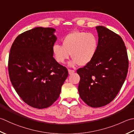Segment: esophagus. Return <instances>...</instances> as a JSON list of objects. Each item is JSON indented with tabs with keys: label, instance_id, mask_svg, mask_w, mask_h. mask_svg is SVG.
<instances>
[{
	"label": "esophagus",
	"instance_id": "obj_1",
	"mask_svg": "<svg viewBox=\"0 0 134 134\" xmlns=\"http://www.w3.org/2000/svg\"><path fill=\"white\" fill-rule=\"evenodd\" d=\"M75 72V70H72V69H68V72H69V75L73 74V73H74Z\"/></svg>",
	"mask_w": 134,
	"mask_h": 134
}]
</instances>
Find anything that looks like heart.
I'll list each match as a JSON object with an SVG mask.
<instances>
[{
	"instance_id": "1",
	"label": "heart",
	"mask_w": 134,
	"mask_h": 134,
	"mask_svg": "<svg viewBox=\"0 0 134 134\" xmlns=\"http://www.w3.org/2000/svg\"><path fill=\"white\" fill-rule=\"evenodd\" d=\"M62 46L55 44L52 47L54 58L59 63L69 58L73 59L70 65L85 66L91 62L97 53L98 41L92 33L74 31L66 35L62 40Z\"/></svg>"
}]
</instances>
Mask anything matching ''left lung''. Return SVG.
Masks as SVG:
<instances>
[{"label": "left lung", "mask_w": 134, "mask_h": 134, "mask_svg": "<svg viewBox=\"0 0 134 134\" xmlns=\"http://www.w3.org/2000/svg\"><path fill=\"white\" fill-rule=\"evenodd\" d=\"M98 34L97 53L92 61L77 70L80 75L79 96L87 105L99 108L115 98L127 77L126 47L118 34L102 26Z\"/></svg>", "instance_id": "8db88e82"}]
</instances>
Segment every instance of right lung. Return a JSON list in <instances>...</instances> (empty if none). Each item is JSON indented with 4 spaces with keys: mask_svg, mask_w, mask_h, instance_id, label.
Instances as JSON below:
<instances>
[{
    "mask_svg": "<svg viewBox=\"0 0 134 134\" xmlns=\"http://www.w3.org/2000/svg\"><path fill=\"white\" fill-rule=\"evenodd\" d=\"M55 29L37 27L22 33L10 48L8 70L11 82L26 104L50 107L58 99L68 76L66 67L54 58Z\"/></svg>",
    "mask_w": 134,
    "mask_h": 134,
    "instance_id": "1",
    "label": "right lung"
}]
</instances>
